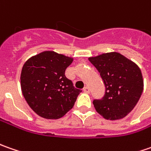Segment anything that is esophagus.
<instances>
[{
	"label": "esophagus",
	"instance_id": "1",
	"mask_svg": "<svg viewBox=\"0 0 151 151\" xmlns=\"http://www.w3.org/2000/svg\"><path fill=\"white\" fill-rule=\"evenodd\" d=\"M83 92L86 93H89V92H90V89H89V88L88 87V86H86L83 88Z\"/></svg>",
	"mask_w": 151,
	"mask_h": 151
}]
</instances>
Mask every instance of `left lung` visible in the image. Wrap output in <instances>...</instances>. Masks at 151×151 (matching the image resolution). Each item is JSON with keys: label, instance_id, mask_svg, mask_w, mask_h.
I'll use <instances>...</instances> for the list:
<instances>
[{"label": "left lung", "instance_id": "1", "mask_svg": "<svg viewBox=\"0 0 151 151\" xmlns=\"http://www.w3.org/2000/svg\"><path fill=\"white\" fill-rule=\"evenodd\" d=\"M88 60L99 73L105 87L104 95L93 101L97 112L111 120L125 117L143 92L140 69L118 52L104 53Z\"/></svg>", "mask_w": 151, "mask_h": 151}]
</instances>
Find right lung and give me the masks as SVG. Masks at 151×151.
Listing matches in <instances>:
<instances>
[{"label":"right lung","instance_id":"right-lung-1","mask_svg":"<svg viewBox=\"0 0 151 151\" xmlns=\"http://www.w3.org/2000/svg\"><path fill=\"white\" fill-rule=\"evenodd\" d=\"M73 58L54 52H43L29 58L22 67L21 87L26 101L36 114L57 119L65 115L82 90L65 76Z\"/></svg>","mask_w":151,"mask_h":151}]
</instances>
